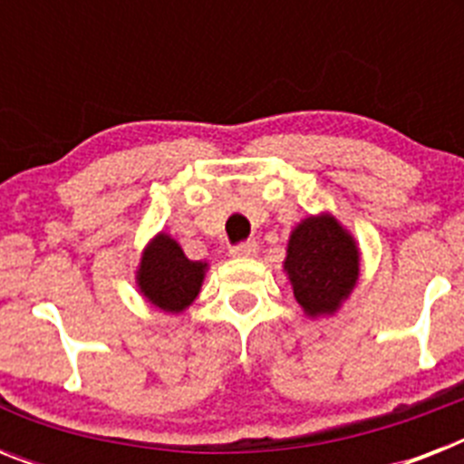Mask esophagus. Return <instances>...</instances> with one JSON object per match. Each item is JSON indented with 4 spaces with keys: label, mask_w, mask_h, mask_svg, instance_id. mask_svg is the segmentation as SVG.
I'll list each match as a JSON object with an SVG mask.
<instances>
[{
    "label": "esophagus",
    "mask_w": 464,
    "mask_h": 464,
    "mask_svg": "<svg viewBox=\"0 0 464 464\" xmlns=\"http://www.w3.org/2000/svg\"><path fill=\"white\" fill-rule=\"evenodd\" d=\"M232 257H253L257 256V244L256 241H244V244L232 246Z\"/></svg>",
    "instance_id": "obj_1"
}]
</instances>
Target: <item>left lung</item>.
I'll return each mask as SVG.
<instances>
[{"instance_id":"1","label":"left lung","mask_w":464,"mask_h":464,"mask_svg":"<svg viewBox=\"0 0 464 464\" xmlns=\"http://www.w3.org/2000/svg\"><path fill=\"white\" fill-rule=\"evenodd\" d=\"M283 269L309 318L337 314L358 283V244L330 213L309 216L290 235Z\"/></svg>"}]
</instances>
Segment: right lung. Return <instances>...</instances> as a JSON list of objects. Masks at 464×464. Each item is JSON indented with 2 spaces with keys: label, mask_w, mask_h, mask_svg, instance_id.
I'll list each match as a JSON object with an SVG mask.
<instances>
[{
  "label": "right lung",
  "mask_w": 464,
  "mask_h": 464,
  "mask_svg": "<svg viewBox=\"0 0 464 464\" xmlns=\"http://www.w3.org/2000/svg\"><path fill=\"white\" fill-rule=\"evenodd\" d=\"M207 262L188 260L176 239L160 232L143 248L137 285L150 304L167 314H181L202 290Z\"/></svg>",
  "instance_id": "obj_1"
}]
</instances>
